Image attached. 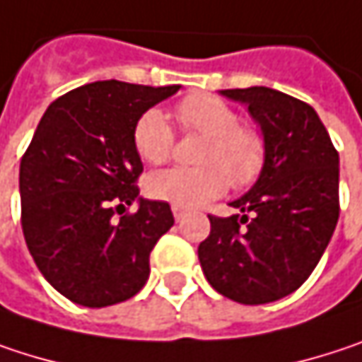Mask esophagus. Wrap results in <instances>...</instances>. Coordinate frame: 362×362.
Returning <instances> with one entry per match:
<instances>
[{
    "mask_svg": "<svg viewBox=\"0 0 362 362\" xmlns=\"http://www.w3.org/2000/svg\"><path fill=\"white\" fill-rule=\"evenodd\" d=\"M172 211H174V219H176V221H182V219L186 217V209H184V207L172 205Z\"/></svg>",
    "mask_w": 362,
    "mask_h": 362,
    "instance_id": "34e87169",
    "label": "esophagus"
}]
</instances>
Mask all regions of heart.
Wrapping results in <instances>:
<instances>
[{
  "label": "heart",
  "instance_id": "1",
  "mask_svg": "<svg viewBox=\"0 0 362 362\" xmlns=\"http://www.w3.org/2000/svg\"><path fill=\"white\" fill-rule=\"evenodd\" d=\"M176 119L186 132L203 134L197 168H170L151 174L145 190L151 199L184 209L201 207L228 190L230 184L248 186L265 165V141L238 114L211 95H190L176 105ZM132 143L147 163H163L174 147V132L159 110H148L134 124Z\"/></svg>",
  "mask_w": 362,
  "mask_h": 362
}]
</instances>
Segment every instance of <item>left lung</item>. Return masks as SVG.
Returning <instances> with one entry per match:
<instances>
[{
    "label": "left lung",
    "mask_w": 362,
    "mask_h": 362,
    "mask_svg": "<svg viewBox=\"0 0 362 362\" xmlns=\"http://www.w3.org/2000/svg\"><path fill=\"white\" fill-rule=\"evenodd\" d=\"M261 128L265 165L236 214L209 215L199 245L203 274L215 290L243 305L292 294L317 267L338 223L340 159L317 112L267 86L226 88Z\"/></svg>",
    "instance_id": "obj_1"
}]
</instances>
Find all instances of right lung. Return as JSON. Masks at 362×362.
I'll return each instance as SVG.
<instances>
[{"instance_id":"add662e5","label":"right lung","mask_w":362,"mask_h":362,"mask_svg":"<svg viewBox=\"0 0 362 362\" xmlns=\"http://www.w3.org/2000/svg\"><path fill=\"white\" fill-rule=\"evenodd\" d=\"M180 84H84L55 99L20 161L22 232L39 272L68 300L99 309L132 298L148 255L174 226L168 203L139 197L134 124ZM136 202V214L115 209Z\"/></svg>"}]
</instances>
